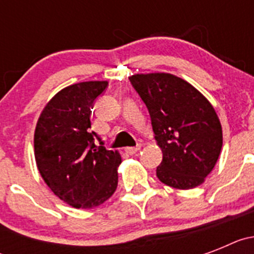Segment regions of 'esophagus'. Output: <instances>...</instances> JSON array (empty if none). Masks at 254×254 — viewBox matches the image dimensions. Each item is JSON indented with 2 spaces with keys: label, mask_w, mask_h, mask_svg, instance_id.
<instances>
[{
  "label": "esophagus",
  "mask_w": 254,
  "mask_h": 254,
  "mask_svg": "<svg viewBox=\"0 0 254 254\" xmlns=\"http://www.w3.org/2000/svg\"><path fill=\"white\" fill-rule=\"evenodd\" d=\"M140 149H141V145H137V146H134V147H126V152L129 155H133L136 154Z\"/></svg>",
  "instance_id": "1"
}]
</instances>
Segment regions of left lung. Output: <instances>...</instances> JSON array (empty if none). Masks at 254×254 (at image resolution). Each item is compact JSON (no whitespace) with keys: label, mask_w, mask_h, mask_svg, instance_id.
Listing matches in <instances>:
<instances>
[{"label":"left lung","mask_w":254,"mask_h":254,"mask_svg":"<svg viewBox=\"0 0 254 254\" xmlns=\"http://www.w3.org/2000/svg\"><path fill=\"white\" fill-rule=\"evenodd\" d=\"M129 81L146 104L163 151L158 178L178 190L202 185L223 146L214 107L192 85L170 73H137Z\"/></svg>","instance_id":"8db88e82"}]
</instances>
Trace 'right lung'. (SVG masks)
Listing matches in <instances>:
<instances>
[{
  "label": "right lung",
  "mask_w": 254,
  "mask_h": 254,
  "mask_svg": "<svg viewBox=\"0 0 254 254\" xmlns=\"http://www.w3.org/2000/svg\"><path fill=\"white\" fill-rule=\"evenodd\" d=\"M107 87V81L64 87L46 105L35 128L40 176L58 198L76 208L102 205L118 185L120 152L105 149L104 141L90 129L91 109Z\"/></svg>",
  "instance_id": "right-lung-1"
}]
</instances>
